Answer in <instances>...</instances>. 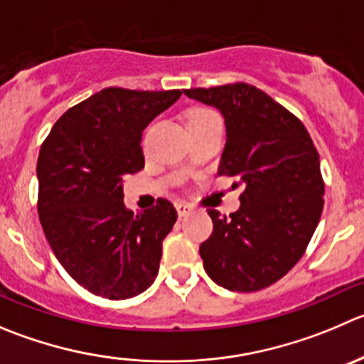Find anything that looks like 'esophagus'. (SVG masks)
I'll use <instances>...</instances> for the list:
<instances>
[{
	"instance_id": "obj_1",
	"label": "esophagus",
	"mask_w": 364,
	"mask_h": 364,
	"mask_svg": "<svg viewBox=\"0 0 364 364\" xmlns=\"http://www.w3.org/2000/svg\"><path fill=\"white\" fill-rule=\"evenodd\" d=\"M191 209L193 207L191 205H188V203H176V213H178V216L180 218H184V216H188L189 213H191Z\"/></svg>"
}]
</instances>
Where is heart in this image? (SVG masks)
<instances>
[{
  "instance_id": "heart-1",
  "label": "heart",
  "mask_w": 364,
  "mask_h": 364,
  "mask_svg": "<svg viewBox=\"0 0 364 364\" xmlns=\"http://www.w3.org/2000/svg\"><path fill=\"white\" fill-rule=\"evenodd\" d=\"M210 117H218L213 110L207 109H195L188 114V121L186 123H191V121H203V119H210Z\"/></svg>"
}]
</instances>
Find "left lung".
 Instances as JSON below:
<instances>
[{"instance_id":"obj_1","label":"left lung","mask_w":364,"mask_h":364,"mask_svg":"<svg viewBox=\"0 0 364 364\" xmlns=\"http://www.w3.org/2000/svg\"><path fill=\"white\" fill-rule=\"evenodd\" d=\"M184 95L223 114L227 143L218 175L241 186L230 216L207 209L213 234L200 245L207 275L230 291H259L306 252L323 210L320 155L302 121L245 82Z\"/></svg>"}]
</instances>
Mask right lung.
<instances>
[{
    "label": "right lung",
    "mask_w": 364,
    "mask_h": 364,
    "mask_svg": "<svg viewBox=\"0 0 364 364\" xmlns=\"http://www.w3.org/2000/svg\"><path fill=\"white\" fill-rule=\"evenodd\" d=\"M180 95L102 89L62 114L41 146L37 210L48 243L65 272L103 299H132L157 277L176 210L166 198L141 214L127 210L123 180L144 168L143 130Z\"/></svg>",
    "instance_id": "obj_1"
}]
</instances>
